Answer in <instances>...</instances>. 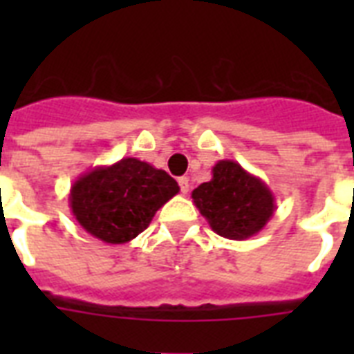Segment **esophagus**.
<instances>
[{"mask_svg": "<svg viewBox=\"0 0 354 354\" xmlns=\"http://www.w3.org/2000/svg\"><path fill=\"white\" fill-rule=\"evenodd\" d=\"M178 183H180V189H182V193L187 194L189 193V178L182 176L180 180H178Z\"/></svg>", "mask_w": 354, "mask_h": 354, "instance_id": "1", "label": "esophagus"}]
</instances>
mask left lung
<instances>
[{"mask_svg":"<svg viewBox=\"0 0 354 354\" xmlns=\"http://www.w3.org/2000/svg\"><path fill=\"white\" fill-rule=\"evenodd\" d=\"M213 178L193 191L200 215L216 235L244 241L257 235L275 213V196L255 174L236 161L221 160L213 167Z\"/></svg>","mask_w":354,"mask_h":354,"instance_id":"left-lung-1","label":"left lung"}]
</instances>
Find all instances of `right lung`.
Returning <instances> with one entry per match:
<instances>
[{
  "label": "right lung",
  "instance_id": "add662e5",
  "mask_svg": "<svg viewBox=\"0 0 354 354\" xmlns=\"http://www.w3.org/2000/svg\"><path fill=\"white\" fill-rule=\"evenodd\" d=\"M180 187L174 178L138 158H122L80 174L69 189V207L80 227L106 244L143 233Z\"/></svg>",
  "mask_w": 354,
  "mask_h": 354
}]
</instances>
